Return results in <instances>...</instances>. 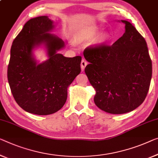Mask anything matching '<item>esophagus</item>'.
Returning a JSON list of instances; mask_svg holds the SVG:
<instances>
[{"instance_id": "1", "label": "esophagus", "mask_w": 158, "mask_h": 158, "mask_svg": "<svg viewBox=\"0 0 158 158\" xmlns=\"http://www.w3.org/2000/svg\"><path fill=\"white\" fill-rule=\"evenodd\" d=\"M86 65H87V62L85 60H84V59H82L81 62V68L82 71H83V70L85 69Z\"/></svg>"}]
</instances>
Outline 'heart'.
<instances>
[{
	"mask_svg": "<svg viewBox=\"0 0 158 158\" xmlns=\"http://www.w3.org/2000/svg\"><path fill=\"white\" fill-rule=\"evenodd\" d=\"M98 28L97 27H93L91 30H89V31H81L79 34V38H86V37H88L89 35H96L98 32Z\"/></svg>",
	"mask_w": 158,
	"mask_h": 158,
	"instance_id": "1",
	"label": "heart"
}]
</instances>
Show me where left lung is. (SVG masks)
I'll return each mask as SVG.
<instances>
[{
    "label": "left lung",
    "instance_id": "1",
    "mask_svg": "<svg viewBox=\"0 0 158 158\" xmlns=\"http://www.w3.org/2000/svg\"><path fill=\"white\" fill-rule=\"evenodd\" d=\"M125 32L112 45L84 49L85 73L96 90L94 103L112 114L135 109L144 102L152 78V61L144 37L126 20Z\"/></svg>",
    "mask_w": 158,
    "mask_h": 158
}]
</instances>
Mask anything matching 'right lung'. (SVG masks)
<instances>
[{
    "label": "right lung",
    "mask_w": 158,
    "mask_h": 158,
    "mask_svg": "<svg viewBox=\"0 0 158 158\" xmlns=\"http://www.w3.org/2000/svg\"><path fill=\"white\" fill-rule=\"evenodd\" d=\"M53 24L46 15L30 19L11 46L8 83L15 102L30 114L49 115L62 109L68 87L81 72V56L66 57L58 53L64 42L49 33ZM41 45L46 47L48 59L38 63L33 50Z\"/></svg>",
    "instance_id": "obj_1"
}]
</instances>
